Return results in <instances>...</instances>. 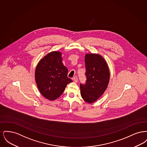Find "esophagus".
<instances>
[{
	"instance_id": "esophagus-1",
	"label": "esophagus",
	"mask_w": 147,
	"mask_h": 147,
	"mask_svg": "<svg viewBox=\"0 0 147 147\" xmlns=\"http://www.w3.org/2000/svg\"><path fill=\"white\" fill-rule=\"evenodd\" d=\"M73 80H74V82L75 83H77L78 82V78H77V76H75V77H74L73 78Z\"/></svg>"
}]
</instances>
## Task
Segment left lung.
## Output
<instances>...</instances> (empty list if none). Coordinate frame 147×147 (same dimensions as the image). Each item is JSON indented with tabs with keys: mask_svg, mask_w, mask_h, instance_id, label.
Masks as SVG:
<instances>
[{
	"mask_svg": "<svg viewBox=\"0 0 147 147\" xmlns=\"http://www.w3.org/2000/svg\"><path fill=\"white\" fill-rule=\"evenodd\" d=\"M86 81L80 84V94L84 101L91 104L101 96L109 83L110 74L107 63L102 56L97 53L85 56Z\"/></svg>",
	"mask_w": 147,
	"mask_h": 147,
	"instance_id": "1",
	"label": "left lung"
}]
</instances>
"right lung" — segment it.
I'll list each match as a JSON object with an SVG mask.
<instances>
[{
  "mask_svg": "<svg viewBox=\"0 0 147 147\" xmlns=\"http://www.w3.org/2000/svg\"><path fill=\"white\" fill-rule=\"evenodd\" d=\"M68 69L62 63V53L52 51L44 56L35 69V81L43 97L55 100L63 92L72 80L68 78Z\"/></svg>",
  "mask_w": 147,
  "mask_h": 147,
  "instance_id": "1",
  "label": "right lung"
}]
</instances>
